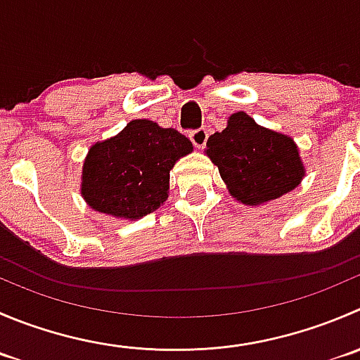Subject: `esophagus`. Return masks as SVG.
I'll list each match as a JSON object with an SVG mask.
<instances>
[{
  "mask_svg": "<svg viewBox=\"0 0 360 360\" xmlns=\"http://www.w3.org/2000/svg\"><path fill=\"white\" fill-rule=\"evenodd\" d=\"M207 137H209V134H207V130H205V128H198V130H193L190 134V141L193 142V146L197 149L204 148L205 142H207Z\"/></svg>",
  "mask_w": 360,
  "mask_h": 360,
  "instance_id": "obj_1",
  "label": "esophagus"
}]
</instances>
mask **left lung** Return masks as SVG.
<instances>
[{"instance_id": "8db88e82", "label": "left lung", "mask_w": 360, "mask_h": 360, "mask_svg": "<svg viewBox=\"0 0 360 360\" xmlns=\"http://www.w3.org/2000/svg\"><path fill=\"white\" fill-rule=\"evenodd\" d=\"M230 195L248 205L280 198L304 177L299 148L290 137L255 123L246 112L229 117L205 149Z\"/></svg>"}]
</instances>
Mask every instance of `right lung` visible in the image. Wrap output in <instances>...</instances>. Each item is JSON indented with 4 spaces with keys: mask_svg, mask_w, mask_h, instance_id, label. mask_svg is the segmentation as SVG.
<instances>
[{
    "mask_svg": "<svg viewBox=\"0 0 360 360\" xmlns=\"http://www.w3.org/2000/svg\"><path fill=\"white\" fill-rule=\"evenodd\" d=\"M191 151V142L174 128L134 120L116 137L91 146L80 193L95 211L139 219L167 200L170 170Z\"/></svg>",
    "mask_w": 360,
    "mask_h": 360,
    "instance_id": "obj_1",
    "label": "right lung"
}]
</instances>
